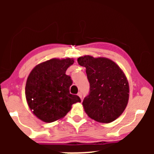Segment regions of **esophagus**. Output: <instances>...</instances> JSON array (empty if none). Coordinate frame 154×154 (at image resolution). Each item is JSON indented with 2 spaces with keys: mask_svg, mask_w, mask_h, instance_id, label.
<instances>
[{
  "mask_svg": "<svg viewBox=\"0 0 154 154\" xmlns=\"http://www.w3.org/2000/svg\"><path fill=\"white\" fill-rule=\"evenodd\" d=\"M77 95H78L79 98H80L81 100L82 99V93H80V92H79V93H78V94H77Z\"/></svg>",
  "mask_w": 154,
  "mask_h": 154,
  "instance_id": "34e87169",
  "label": "esophagus"
}]
</instances>
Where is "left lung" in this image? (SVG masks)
<instances>
[{"instance_id":"1","label":"left lung","mask_w":154,"mask_h":154,"mask_svg":"<svg viewBox=\"0 0 154 154\" xmlns=\"http://www.w3.org/2000/svg\"><path fill=\"white\" fill-rule=\"evenodd\" d=\"M86 68L90 93L82 106L91 119L100 123H110L120 116L128 103L130 87L127 77L112 60L91 56L77 59Z\"/></svg>"}]
</instances>
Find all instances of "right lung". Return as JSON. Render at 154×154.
Segmentation results:
<instances>
[{"label":"right lung","instance_id":"obj_1","mask_svg":"<svg viewBox=\"0 0 154 154\" xmlns=\"http://www.w3.org/2000/svg\"><path fill=\"white\" fill-rule=\"evenodd\" d=\"M74 63L72 58L52 59L32 70L25 86V96L33 114L45 122L62 119L72 104L81 102L76 95L70 94L72 80L66 71Z\"/></svg>","mask_w":154,"mask_h":154}]
</instances>
